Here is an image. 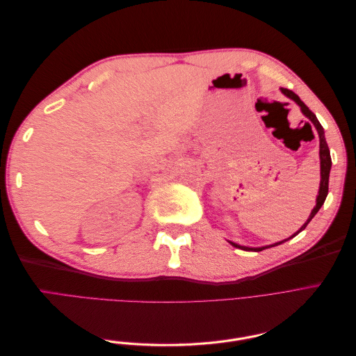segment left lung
Here are the masks:
<instances>
[{"label": "left lung", "mask_w": 356, "mask_h": 356, "mask_svg": "<svg viewBox=\"0 0 356 356\" xmlns=\"http://www.w3.org/2000/svg\"><path fill=\"white\" fill-rule=\"evenodd\" d=\"M281 90H282V93L285 95V96H288L289 99H293L298 106H300V110H301V113H303L309 120L314 123V126L316 127V131H318V135H319V159H321V184H319V191H318V197H316V204H315V208L312 209V212H310V215H309V218H307V221L301 225L300 227V230L297 232V233H294L293 236H291V238H288V239H285V241H281V242H276L275 245H268V246H261V248H248V246H242V245H238V243H234V242H230L234 248H239V250H243V251H254V252H258V251H263V250H266V248H272V246H276V245H281V243H284V242H286V241H289V239H293L294 236H297L300 232H303L305 229H306V225L312 221V218L315 217L316 215V212L321 209V207L322 204H324V202H325V199H327V195H328V179H330V170H331V156H330V148H328V144H327V141H325V134H324V127L321 126V123L318 122V118H316V115L312 113L307 106H306V104L301 101L298 96L293 92V90H289V89H284V88H281Z\"/></svg>", "instance_id": "left-lung-1"}]
</instances>
